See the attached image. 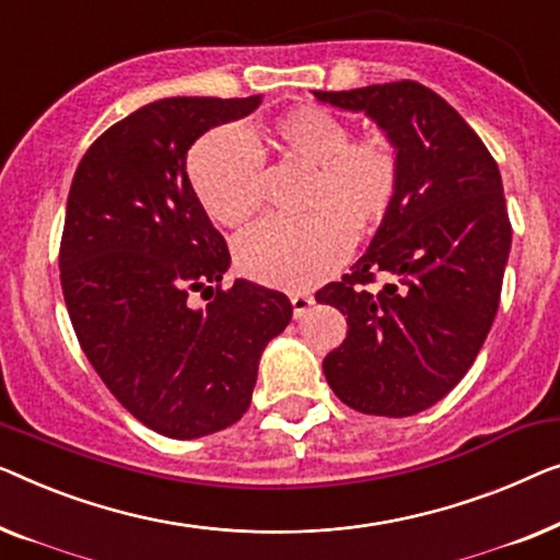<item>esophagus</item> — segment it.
<instances>
[{"label":"esophagus","instance_id":"34e87169","mask_svg":"<svg viewBox=\"0 0 560 560\" xmlns=\"http://www.w3.org/2000/svg\"><path fill=\"white\" fill-rule=\"evenodd\" d=\"M314 304V296L310 294H291V310H294V319H302L310 306Z\"/></svg>","mask_w":560,"mask_h":560}]
</instances>
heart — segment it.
Here are the masks:
<instances>
[{
  "label": "heart",
  "mask_w": 560,
  "mask_h": 560,
  "mask_svg": "<svg viewBox=\"0 0 560 560\" xmlns=\"http://www.w3.org/2000/svg\"><path fill=\"white\" fill-rule=\"evenodd\" d=\"M281 154L314 170L310 218L261 220L235 243L246 277L281 289H310L327 279L350 250V233L377 231L398 202L404 164L385 137L352 139L340 116L319 106H299L271 129ZM190 183L215 223L238 228L264 200L261 154L235 126L205 133L190 154Z\"/></svg>",
  "instance_id": "obj_1"
}]
</instances>
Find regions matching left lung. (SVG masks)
Segmentation results:
<instances>
[{
	"mask_svg": "<svg viewBox=\"0 0 560 560\" xmlns=\"http://www.w3.org/2000/svg\"><path fill=\"white\" fill-rule=\"evenodd\" d=\"M362 112L400 154L396 208L350 273L317 291L348 314V337L322 362L335 396L404 419L446 396L482 350L498 314L513 228L498 162L427 85L396 81L314 91ZM383 276L375 290L369 283Z\"/></svg>",
	"mask_w": 560,
	"mask_h": 560,
	"instance_id": "1",
	"label": "left lung"
}]
</instances>
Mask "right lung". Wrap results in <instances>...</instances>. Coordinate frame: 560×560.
Here are the masks:
<instances>
[{"label": "right lung", "instance_id": "right-lung-1", "mask_svg": "<svg viewBox=\"0 0 560 560\" xmlns=\"http://www.w3.org/2000/svg\"><path fill=\"white\" fill-rule=\"evenodd\" d=\"M261 96L160 98L93 141L68 192L60 283L85 358L156 434L200 439L250 406L258 360L291 319L279 291L235 279L187 177V152ZM209 299L191 304V294Z\"/></svg>", "mask_w": 560, "mask_h": 560}]
</instances>
